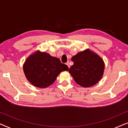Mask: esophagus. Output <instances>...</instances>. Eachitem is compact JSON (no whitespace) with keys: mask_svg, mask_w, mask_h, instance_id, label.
I'll return each mask as SVG.
<instances>
[{"mask_svg":"<svg viewBox=\"0 0 128 128\" xmlns=\"http://www.w3.org/2000/svg\"><path fill=\"white\" fill-rule=\"evenodd\" d=\"M66 64H67L68 66V68H70V64H69V62H67L66 63Z\"/></svg>","mask_w":128,"mask_h":128,"instance_id":"obj_1","label":"esophagus"}]
</instances>
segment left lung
<instances>
[{
	"mask_svg": "<svg viewBox=\"0 0 128 128\" xmlns=\"http://www.w3.org/2000/svg\"><path fill=\"white\" fill-rule=\"evenodd\" d=\"M73 64L69 72L78 84L84 87L94 86L102 78L104 63L97 54L87 50L72 58Z\"/></svg>",
	"mask_w": 128,
	"mask_h": 128,
	"instance_id": "8db88e82",
	"label": "left lung"
}]
</instances>
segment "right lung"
Listing matches in <instances>:
<instances>
[{"instance_id": "obj_1", "label": "right lung", "mask_w": 128, "mask_h": 128, "mask_svg": "<svg viewBox=\"0 0 128 128\" xmlns=\"http://www.w3.org/2000/svg\"><path fill=\"white\" fill-rule=\"evenodd\" d=\"M68 69V66L62 64L58 58L40 52L31 55L23 66L27 80L40 88H45L52 84L61 72Z\"/></svg>"}]
</instances>
